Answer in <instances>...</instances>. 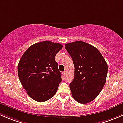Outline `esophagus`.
Here are the masks:
<instances>
[{
  "mask_svg": "<svg viewBox=\"0 0 123 123\" xmlns=\"http://www.w3.org/2000/svg\"><path fill=\"white\" fill-rule=\"evenodd\" d=\"M62 74H63V75H66V74H67V71H64L62 73Z\"/></svg>",
  "mask_w": 123,
  "mask_h": 123,
  "instance_id": "esophagus-1",
  "label": "esophagus"
}]
</instances>
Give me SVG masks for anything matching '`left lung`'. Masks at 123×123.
I'll use <instances>...</instances> for the list:
<instances>
[{
    "label": "left lung",
    "mask_w": 123,
    "mask_h": 123,
    "mask_svg": "<svg viewBox=\"0 0 123 123\" xmlns=\"http://www.w3.org/2000/svg\"><path fill=\"white\" fill-rule=\"evenodd\" d=\"M65 48L73 59L74 80L69 88L74 99L80 104L92 101L106 82L108 65L95 47L82 41L67 43Z\"/></svg>",
    "instance_id": "1"
}]
</instances>
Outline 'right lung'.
Listing matches in <instances>:
<instances>
[{"label": "right lung", "mask_w": 123, "mask_h": 123, "mask_svg": "<svg viewBox=\"0 0 123 123\" xmlns=\"http://www.w3.org/2000/svg\"><path fill=\"white\" fill-rule=\"evenodd\" d=\"M62 48L60 43L41 42L29 47L19 60V79L28 96L36 101L50 99L58 90L61 74L55 57Z\"/></svg>", "instance_id": "1"}]
</instances>
